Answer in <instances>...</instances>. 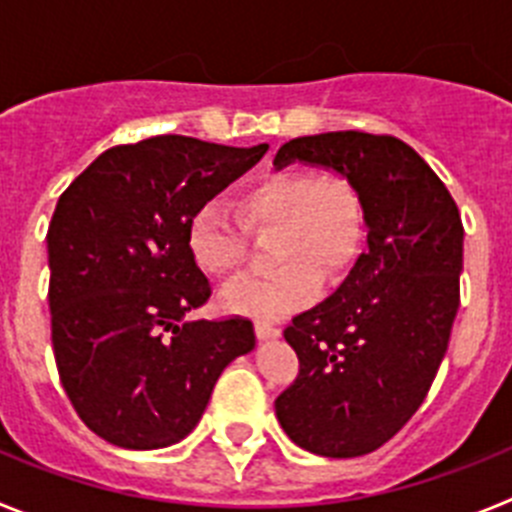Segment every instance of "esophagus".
<instances>
[{"mask_svg":"<svg viewBox=\"0 0 512 512\" xmlns=\"http://www.w3.org/2000/svg\"><path fill=\"white\" fill-rule=\"evenodd\" d=\"M253 330H256V336L261 338V341H266V338H277L282 330H279V325L269 323V320H256L253 323Z\"/></svg>","mask_w":512,"mask_h":512,"instance_id":"obj_1","label":"esophagus"}]
</instances>
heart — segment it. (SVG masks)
I'll return each mask as SVG.
<instances>
[{"label":"heart","instance_id":"b5f03b06","mask_svg":"<svg viewBox=\"0 0 512 512\" xmlns=\"http://www.w3.org/2000/svg\"><path fill=\"white\" fill-rule=\"evenodd\" d=\"M235 217L215 202L197 207L187 223L189 256L210 277H230L246 261V235L274 233L277 269L230 284L220 302L235 315L284 318L315 297L320 277L336 282L354 266L364 243V205L356 187L336 174L277 171L243 187Z\"/></svg>","mask_w":512,"mask_h":512}]
</instances>
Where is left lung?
Returning <instances> with one entry per match:
<instances>
[{
    "mask_svg": "<svg viewBox=\"0 0 512 512\" xmlns=\"http://www.w3.org/2000/svg\"><path fill=\"white\" fill-rule=\"evenodd\" d=\"M292 161L346 176L369 233L346 282L284 328L300 374L274 408L300 449L351 459L390 441L431 390L459 310L464 225L449 189L395 135H305L274 156L277 169Z\"/></svg>",
    "mask_w": 512,
    "mask_h": 512,
    "instance_id": "obj_1",
    "label": "left lung"
}]
</instances>
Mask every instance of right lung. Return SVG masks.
<instances>
[{
	"label": "right lung",
	"mask_w": 512,
	"mask_h": 512,
	"mask_svg": "<svg viewBox=\"0 0 512 512\" xmlns=\"http://www.w3.org/2000/svg\"><path fill=\"white\" fill-rule=\"evenodd\" d=\"M266 148L156 135L104 151L58 197L45 235L53 356L79 418L112 446L182 441L225 366L256 346L248 318H184L212 292L187 223Z\"/></svg>",
	"instance_id": "add662e5"
}]
</instances>
